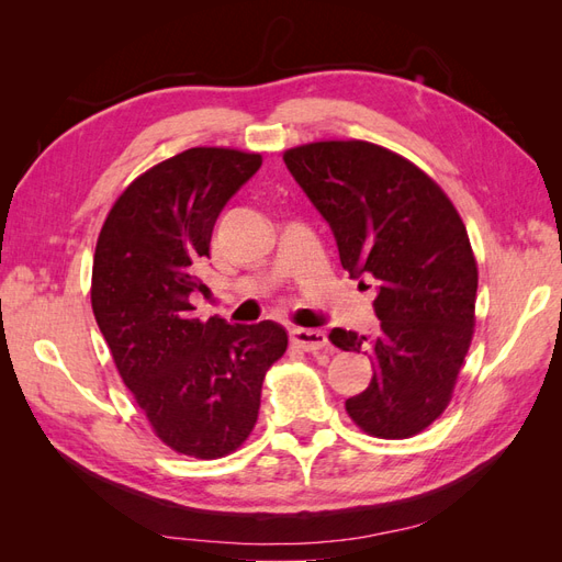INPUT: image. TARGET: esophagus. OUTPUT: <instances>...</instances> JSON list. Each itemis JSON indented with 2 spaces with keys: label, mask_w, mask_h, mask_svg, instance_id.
Returning a JSON list of instances; mask_svg holds the SVG:
<instances>
[{
  "label": "esophagus",
  "mask_w": 562,
  "mask_h": 562,
  "mask_svg": "<svg viewBox=\"0 0 562 562\" xmlns=\"http://www.w3.org/2000/svg\"><path fill=\"white\" fill-rule=\"evenodd\" d=\"M293 342L304 349V351H321L328 349V337L323 330H314V328H293L291 333Z\"/></svg>",
  "instance_id": "esophagus-1"
}]
</instances>
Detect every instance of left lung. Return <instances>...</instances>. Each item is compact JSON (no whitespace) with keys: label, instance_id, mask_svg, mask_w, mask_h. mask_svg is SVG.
Wrapping results in <instances>:
<instances>
[{"label":"left lung","instance_id":"left-lung-1","mask_svg":"<svg viewBox=\"0 0 562 562\" xmlns=\"http://www.w3.org/2000/svg\"><path fill=\"white\" fill-rule=\"evenodd\" d=\"M283 161L349 277L378 288V335H328L345 351L370 347L375 372L347 413L370 436L411 438L443 415L471 345L479 267L462 217L427 173L380 145L310 143Z\"/></svg>","mask_w":562,"mask_h":562}]
</instances>
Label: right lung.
I'll list each match as a JSON object with an SVG mask.
<instances>
[{
	"label": "right lung",
	"mask_w": 562,
	"mask_h": 562,
	"mask_svg": "<svg viewBox=\"0 0 562 562\" xmlns=\"http://www.w3.org/2000/svg\"><path fill=\"white\" fill-rule=\"evenodd\" d=\"M260 166L239 149H184L126 187L95 244L91 304L119 375L164 443L196 459L250 436L267 370L288 347L274 321H199L190 304L209 291L199 267L220 211Z\"/></svg>",
	"instance_id": "add662e5"
}]
</instances>
